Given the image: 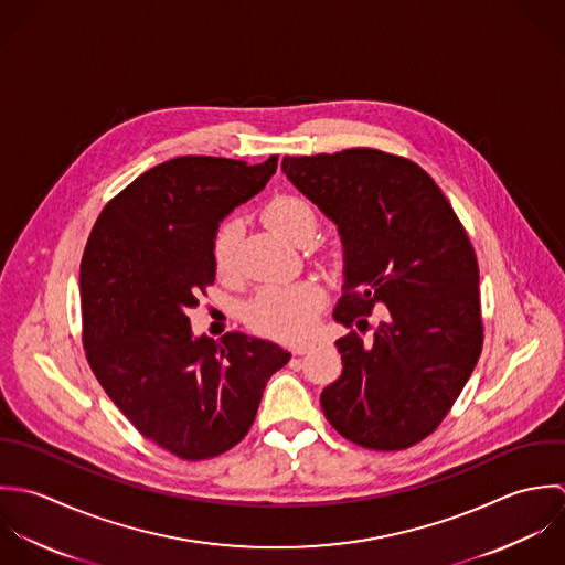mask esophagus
<instances>
[{"mask_svg": "<svg viewBox=\"0 0 565 565\" xmlns=\"http://www.w3.org/2000/svg\"><path fill=\"white\" fill-rule=\"evenodd\" d=\"M310 347H312V344H297V347H292V353H295V355H303V353L310 351Z\"/></svg>", "mask_w": 565, "mask_h": 565, "instance_id": "esophagus-1", "label": "esophagus"}]
</instances>
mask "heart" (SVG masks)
<instances>
[{
  "label": "heart",
  "mask_w": 565,
  "mask_h": 565,
  "mask_svg": "<svg viewBox=\"0 0 565 565\" xmlns=\"http://www.w3.org/2000/svg\"><path fill=\"white\" fill-rule=\"evenodd\" d=\"M262 221L273 231L299 242L317 225V214L310 203L299 196L279 194L262 207ZM239 239V223L235 218L218 226L212 257L221 277L235 268V246ZM328 292L319 281H297L290 286H268L248 306L246 321L253 332L277 340H303L315 328V319L326 306Z\"/></svg>",
  "instance_id": "1"
}]
</instances>
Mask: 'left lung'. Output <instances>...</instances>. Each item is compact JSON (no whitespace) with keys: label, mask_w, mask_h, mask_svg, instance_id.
Listing matches in <instances>:
<instances>
[{"label":"left lung","mask_w":565,"mask_h":565,"mask_svg":"<svg viewBox=\"0 0 565 565\" xmlns=\"http://www.w3.org/2000/svg\"><path fill=\"white\" fill-rule=\"evenodd\" d=\"M281 168L344 244L334 319L351 332L337 340L342 373L321 393L323 413L355 446L406 450L439 428L482 351L467 231L433 177L406 157L347 148L284 157ZM382 305L373 329L367 317Z\"/></svg>","instance_id":"1"}]
</instances>
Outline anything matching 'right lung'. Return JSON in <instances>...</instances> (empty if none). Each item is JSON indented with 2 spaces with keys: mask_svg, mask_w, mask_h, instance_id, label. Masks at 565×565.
I'll return each instance as SVG.
<instances>
[{
  "mask_svg": "<svg viewBox=\"0 0 565 565\" xmlns=\"http://www.w3.org/2000/svg\"><path fill=\"white\" fill-rule=\"evenodd\" d=\"M277 154L248 166L177 157L100 212L81 262L83 344L105 393L148 441L205 460L250 430L268 377L290 353L268 340L194 339L188 312L214 286L226 214L264 190Z\"/></svg>",
  "mask_w": 565,
  "mask_h": 565,
  "instance_id": "obj_1",
  "label": "right lung"
}]
</instances>
